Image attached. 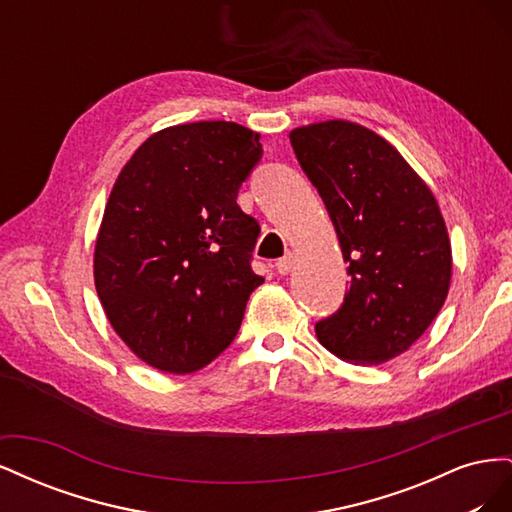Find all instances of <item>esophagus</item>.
Listing matches in <instances>:
<instances>
[{"mask_svg":"<svg viewBox=\"0 0 512 512\" xmlns=\"http://www.w3.org/2000/svg\"><path fill=\"white\" fill-rule=\"evenodd\" d=\"M292 267H294V256L292 254H286V256H282L280 260L275 262V269H277V273H280V275H288L292 271Z\"/></svg>","mask_w":512,"mask_h":512,"instance_id":"1","label":"esophagus"}]
</instances>
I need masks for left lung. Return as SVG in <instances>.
<instances>
[{
	"mask_svg": "<svg viewBox=\"0 0 512 512\" xmlns=\"http://www.w3.org/2000/svg\"><path fill=\"white\" fill-rule=\"evenodd\" d=\"M342 245L350 288L335 314L316 322L318 342L354 365L406 352L444 305L451 243L429 192L399 151L352 121L290 132Z\"/></svg>",
	"mask_w": 512,
	"mask_h": 512,
	"instance_id": "1",
	"label": "left lung"
}]
</instances>
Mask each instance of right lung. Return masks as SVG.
I'll return each instance as SVG.
<instances>
[{
    "instance_id": "add662e5",
    "label": "right lung",
    "mask_w": 512,
    "mask_h": 512,
    "mask_svg": "<svg viewBox=\"0 0 512 512\" xmlns=\"http://www.w3.org/2000/svg\"><path fill=\"white\" fill-rule=\"evenodd\" d=\"M262 158L232 121L166 128L136 149L108 198L96 290L117 335L151 367L190 374L222 354L245 303L260 224L237 205Z\"/></svg>"
}]
</instances>
